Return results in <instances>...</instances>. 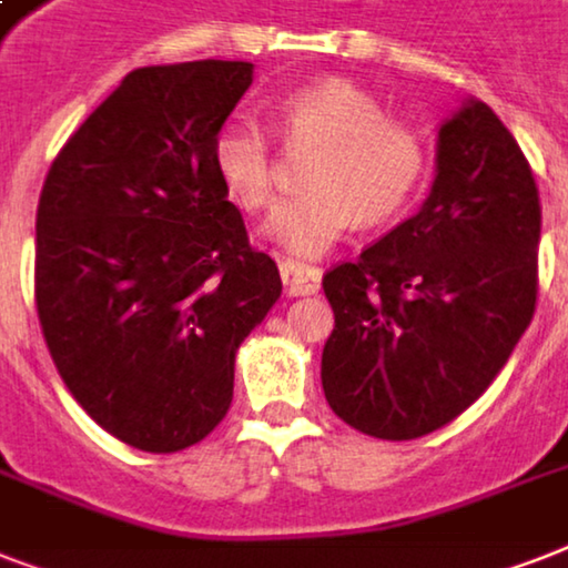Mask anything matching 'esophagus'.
<instances>
[{"mask_svg": "<svg viewBox=\"0 0 568 568\" xmlns=\"http://www.w3.org/2000/svg\"><path fill=\"white\" fill-rule=\"evenodd\" d=\"M280 276H283L288 297H306V294H315L321 288V271L315 265H306V262L285 258L280 265Z\"/></svg>", "mask_w": 568, "mask_h": 568, "instance_id": "34e87169", "label": "esophagus"}]
</instances>
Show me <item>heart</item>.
<instances>
[{"mask_svg": "<svg viewBox=\"0 0 568 568\" xmlns=\"http://www.w3.org/2000/svg\"><path fill=\"white\" fill-rule=\"evenodd\" d=\"M276 132L292 144H315L303 180L310 189L283 196L262 235L292 256H321L354 226L388 221L409 203L427 173L422 132L388 118L372 91L347 79H324L283 93ZM212 168L223 191L247 212L274 194V159L262 123L232 118L212 138Z\"/></svg>", "mask_w": 568, "mask_h": 568, "instance_id": "heart-1", "label": "heart"}]
</instances>
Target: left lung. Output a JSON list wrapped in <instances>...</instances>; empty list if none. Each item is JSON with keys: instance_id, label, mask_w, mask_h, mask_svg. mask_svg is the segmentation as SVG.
I'll list each match as a JSON object with an SVG mask.
<instances>
[{"instance_id": "left-lung-1", "label": "left lung", "mask_w": 568, "mask_h": 568, "mask_svg": "<svg viewBox=\"0 0 568 568\" xmlns=\"http://www.w3.org/2000/svg\"><path fill=\"white\" fill-rule=\"evenodd\" d=\"M539 223L528 159L468 97L439 123L422 209L324 276L336 327L321 386L333 413L404 442L475 404L534 318Z\"/></svg>"}]
</instances>
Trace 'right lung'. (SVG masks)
Masks as SVG:
<instances>
[{
    "label": "right lung",
    "mask_w": 568,
    "mask_h": 568,
    "mask_svg": "<svg viewBox=\"0 0 568 568\" xmlns=\"http://www.w3.org/2000/svg\"><path fill=\"white\" fill-rule=\"evenodd\" d=\"M250 84V61L132 70L40 191L49 354L84 413L138 450L173 454L221 424L235 351L283 292L212 168L214 132Z\"/></svg>",
    "instance_id": "add662e5"
}]
</instances>
